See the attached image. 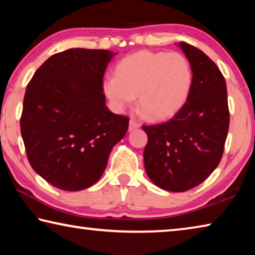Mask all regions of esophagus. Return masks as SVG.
<instances>
[{"instance_id":"1","label":"esophagus","mask_w":255,"mask_h":255,"mask_svg":"<svg viewBox=\"0 0 255 255\" xmlns=\"http://www.w3.org/2000/svg\"><path fill=\"white\" fill-rule=\"evenodd\" d=\"M139 127H140V125L137 122H135V120H130V122H129V131L136 130V129H138Z\"/></svg>"}]
</instances>
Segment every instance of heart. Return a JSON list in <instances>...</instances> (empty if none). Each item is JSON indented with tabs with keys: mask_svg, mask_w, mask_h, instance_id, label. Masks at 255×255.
Here are the masks:
<instances>
[{
	"mask_svg": "<svg viewBox=\"0 0 255 255\" xmlns=\"http://www.w3.org/2000/svg\"><path fill=\"white\" fill-rule=\"evenodd\" d=\"M191 84V66L183 55L141 50L118 64L116 76L103 81V91L116 110L131 106L138 96L146 117L163 120L183 107Z\"/></svg>",
	"mask_w": 255,
	"mask_h": 255,
	"instance_id": "1",
	"label": "heart"
}]
</instances>
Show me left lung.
Wrapping results in <instances>:
<instances>
[{
    "label": "left lung",
    "mask_w": 255,
    "mask_h": 255,
    "mask_svg": "<svg viewBox=\"0 0 255 255\" xmlns=\"http://www.w3.org/2000/svg\"><path fill=\"white\" fill-rule=\"evenodd\" d=\"M192 84L187 102L169 122L143 126L146 173L158 188L183 192L208 178L221 162L230 127L226 82L204 51L185 42Z\"/></svg>",
    "instance_id": "1"
}]
</instances>
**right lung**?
Listing matches in <instances>:
<instances>
[{"mask_svg":"<svg viewBox=\"0 0 255 255\" xmlns=\"http://www.w3.org/2000/svg\"><path fill=\"white\" fill-rule=\"evenodd\" d=\"M116 53L71 48L55 54L27 86L20 119L30 165L66 191L98 182L129 119L106 106L103 75Z\"/></svg>","mask_w":255,"mask_h":255,"instance_id":"obj_1","label":"right lung"}]
</instances>
